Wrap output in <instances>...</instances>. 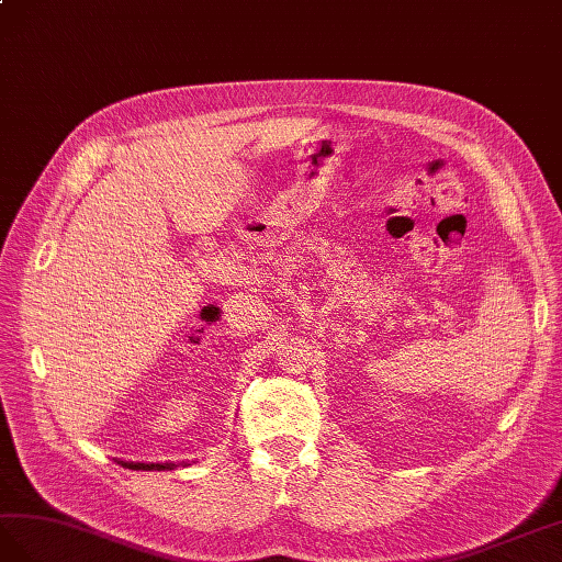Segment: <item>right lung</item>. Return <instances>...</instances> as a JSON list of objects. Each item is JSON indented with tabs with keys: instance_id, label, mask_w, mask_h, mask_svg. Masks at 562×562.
Masks as SVG:
<instances>
[{
	"instance_id": "obj_1",
	"label": "right lung",
	"mask_w": 562,
	"mask_h": 562,
	"mask_svg": "<svg viewBox=\"0 0 562 562\" xmlns=\"http://www.w3.org/2000/svg\"><path fill=\"white\" fill-rule=\"evenodd\" d=\"M122 467H130L132 471H165L173 469V463H122Z\"/></svg>"
}]
</instances>
